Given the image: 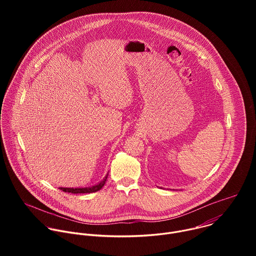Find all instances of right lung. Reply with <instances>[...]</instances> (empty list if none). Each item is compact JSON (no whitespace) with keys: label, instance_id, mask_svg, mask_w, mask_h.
I'll return each mask as SVG.
<instances>
[{"label":"right lung","instance_id":"1","mask_svg":"<svg viewBox=\"0 0 256 256\" xmlns=\"http://www.w3.org/2000/svg\"><path fill=\"white\" fill-rule=\"evenodd\" d=\"M108 177V173L106 174V176L103 178V180H101L99 184L92 186H88V188H60V190L64 192H70V194H92V192H96L98 190H100L106 182V179Z\"/></svg>","mask_w":256,"mask_h":256}]
</instances>
